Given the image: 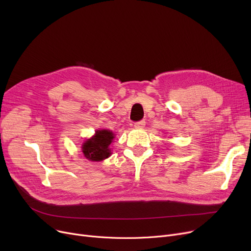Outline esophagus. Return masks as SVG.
Segmentation results:
<instances>
[{
    "mask_svg": "<svg viewBox=\"0 0 251 251\" xmlns=\"http://www.w3.org/2000/svg\"><path fill=\"white\" fill-rule=\"evenodd\" d=\"M144 126H146V120H140V121L134 123V127H135V128H138V129H141V128H143Z\"/></svg>",
    "mask_w": 251,
    "mask_h": 251,
    "instance_id": "34e87169",
    "label": "esophagus"
}]
</instances>
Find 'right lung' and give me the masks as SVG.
Returning a JSON list of instances; mask_svg holds the SVG:
<instances>
[{"label":"right lung","instance_id":"add662e5","mask_svg":"<svg viewBox=\"0 0 251 251\" xmlns=\"http://www.w3.org/2000/svg\"><path fill=\"white\" fill-rule=\"evenodd\" d=\"M114 138L112 131L98 130L96 135L87 139L82 146V152L86 159L90 161H101L111 155L109 146Z\"/></svg>","mask_w":251,"mask_h":251}]
</instances>
